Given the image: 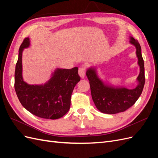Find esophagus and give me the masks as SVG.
I'll use <instances>...</instances> for the list:
<instances>
[{"label":"esophagus","mask_w":158,"mask_h":158,"mask_svg":"<svg viewBox=\"0 0 158 158\" xmlns=\"http://www.w3.org/2000/svg\"><path fill=\"white\" fill-rule=\"evenodd\" d=\"M78 74L82 78H84L85 74V69L84 67H81L78 70Z\"/></svg>","instance_id":"obj_1"}]
</instances>
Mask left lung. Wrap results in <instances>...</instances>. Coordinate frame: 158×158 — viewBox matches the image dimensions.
I'll return each instance as SVG.
<instances>
[{
    "mask_svg": "<svg viewBox=\"0 0 158 158\" xmlns=\"http://www.w3.org/2000/svg\"><path fill=\"white\" fill-rule=\"evenodd\" d=\"M130 38V43L136 47L138 64L140 66V74L137 78L138 84L135 88L113 87L104 83L99 78L95 68H89L86 71L92 99L95 107L103 113L116 114L125 111L136 103L144 88V63L141 53V47L138 41L132 37Z\"/></svg>",
    "mask_w": 158,
    "mask_h": 158,
    "instance_id": "8db88e82",
    "label": "left lung"
}]
</instances>
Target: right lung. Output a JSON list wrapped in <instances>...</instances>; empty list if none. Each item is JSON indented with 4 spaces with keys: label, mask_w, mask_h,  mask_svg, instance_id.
Here are the masks:
<instances>
[{
    "label": "right lung",
    "mask_w": 158,
    "mask_h": 158,
    "mask_svg": "<svg viewBox=\"0 0 158 158\" xmlns=\"http://www.w3.org/2000/svg\"><path fill=\"white\" fill-rule=\"evenodd\" d=\"M30 46V39L23 40L19 49L18 59L14 74V88L22 106L34 115L44 118L57 119L69 111L70 98L79 81L78 67L56 69L47 82L30 85L23 80L22 52Z\"/></svg>",
    "instance_id": "right-lung-1"
}]
</instances>
